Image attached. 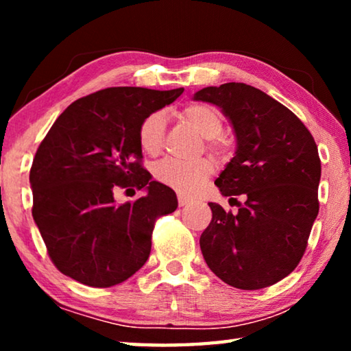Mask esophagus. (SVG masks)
Segmentation results:
<instances>
[{"mask_svg":"<svg viewBox=\"0 0 351 351\" xmlns=\"http://www.w3.org/2000/svg\"><path fill=\"white\" fill-rule=\"evenodd\" d=\"M178 204H180V207L189 206L190 204V199L186 198V197H182V195H180V197H178Z\"/></svg>","mask_w":351,"mask_h":351,"instance_id":"esophagus-1","label":"esophagus"}]
</instances>
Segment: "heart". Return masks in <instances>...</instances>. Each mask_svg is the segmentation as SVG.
<instances>
[{"label": "heart", "mask_w": 351, "mask_h": 351, "mask_svg": "<svg viewBox=\"0 0 351 351\" xmlns=\"http://www.w3.org/2000/svg\"><path fill=\"white\" fill-rule=\"evenodd\" d=\"M181 117L204 139H210L212 150L221 152L224 144L218 139L223 132V116L215 106L207 104H190L181 111ZM165 133V116L152 112L141 122L138 139L142 150L154 154L161 150ZM213 173V165L207 159L197 162H181L164 159L154 167V178L182 195H195Z\"/></svg>", "instance_id": "heart-1"}]
</instances>
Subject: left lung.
<instances>
[{
	"instance_id": "8db88e82",
	"label": "left lung",
	"mask_w": 351,
	"mask_h": 351,
	"mask_svg": "<svg viewBox=\"0 0 351 351\" xmlns=\"http://www.w3.org/2000/svg\"><path fill=\"white\" fill-rule=\"evenodd\" d=\"M193 100L217 105L228 117L237 148L215 184L223 197H246L235 215L209 203L201 252L230 287H271L299 265L319 213L316 142L293 111L246 83L207 86Z\"/></svg>"
}]
</instances>
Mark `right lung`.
Returning a JSON list of instances; mask_svg holds the SVG:
<instances>
[{
    "mask_svg": "<svg viewBox=\"0 0 351 351\" xmlns=\"http://www.w3.org/2000/svg\"><path fill=\"white\" fill-rule=\"evenodd\" d=\"M182 91L106 88L71 104L47 132L29 175L32 217L62 274L108 288L145 265L154 221L175 212L178 199L141 165L138 132ZM128 186L146 197L117 205L115 192Z\"/></svg>",
    "mask_w": 351,
    "mask_h": 351,
    "instance_id": "obj_1",
    "label": "right lung"
}]
</instances>
